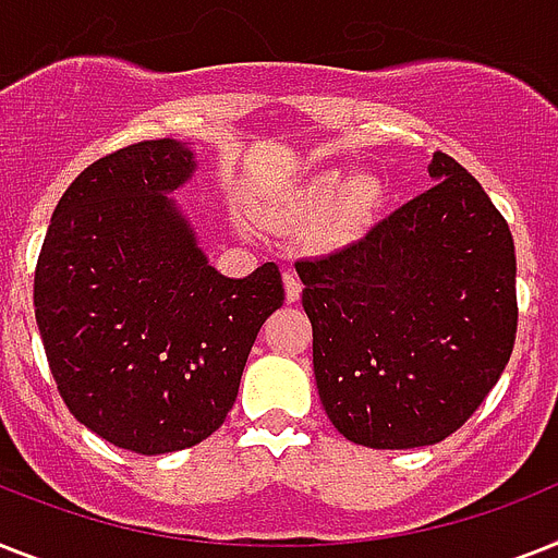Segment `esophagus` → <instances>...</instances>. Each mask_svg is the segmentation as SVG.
Masks as SVG:
<instances>
[{"mask_svg": "<svg viewBox=\"0 0 558 558\" xmlns=\"http://www.w3.org/2000/svg\"><path fill=\"white\" fill-rule=\"evenodd\" d=\"M283 287H287V301L289 303H294V301H298V298H301L303 283H301V278H298V275H294L292 269L283 271Z\"/></svg>", "mask_w": 558, "mask_h": 558, "instance_id": "esophagus-1", "label": "esophagus"}]
</instances>
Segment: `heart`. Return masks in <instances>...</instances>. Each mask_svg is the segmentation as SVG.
I'll list each match as a JSON object with an SVG mask.
<instances>
[{
    "label": "heart",
    "mask_w": 558,
    "mask_h": 558,
    "mask_svg": "<svg viewBox=\"0 0 558 558\" xmlns=\"http://www.w3.org/2000/svg\"><path fill=\"white\" fill-rule=\"evenodd\" d=\"M375 201H378V189L366 177L341 183L338 174H318L294 194V215H326L320 226V240L326 246H343L361 238L366 220L373 215Z\"/></svg>",
    "instance_id": "heart-1"
}]
</instances>
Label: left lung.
<instances>
[{
	"label": "left lung",
	"instance_id": "obj_1",
	"mask_svg": "<svg viewBox=\"0 0 558 558\" xmlns=\"http://www.w3.org/2000/svg\"><path fill=\"white\" fill-rule=\"evenodd\" d=\"M436 180L364 240L298 260L326 415L373 450L452 436L515 341V248L478 180L436 151Z\"/></svg>",
	"mask_w": 558,
	"mask_h": 558
}]
</instances>
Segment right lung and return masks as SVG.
Returning a JSON list of instances; mask_svg holds the SVG:
<instances>
[{"label":"right lung","instance_id":"right-lung-1","mask_svg":"<svg viewBox=\"0 0 558 558\" xmlns=\"http://www.w3.org/2000/svg\"><path fill=\"white\" fill-rule=\"evenodd\" d=\"M197 169L177 140L90 162L57 203L34 275L36 326L80 424L140 456L226 421L257 332L283 303L275 264L226 278L169 194Z\"/></svg>","mask_w":558,"mask_h":558}]
</instances>
